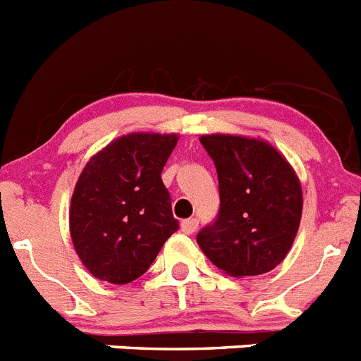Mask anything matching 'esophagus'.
<instances>
[{"mask_svg":"<svg viewBox=\"0 0 361 361\" xmlns=\"http://www.w3.org/2000/svg\"><path fill=\"white\" fill-rule=\"evenodd\" d=\"M197 226H199V220L197 219H188L183 220V224H180V229H183L186 235H191V233H195Z\"/></svg>","mask_w":361,"mask_h":361,"instance_id":"esophagus-1","label":"esophagus"}]
</instances>
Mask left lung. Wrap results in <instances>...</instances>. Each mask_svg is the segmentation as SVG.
Here are the masks:
<instances>
[{"label":"left lung","mask_w":361,"mask_h":361,"mask_svg":"<svg viewBox=\"0 0 361 361\" xmlns=\"http://www.w3.org/2000/svg\"><path fill=\"white\" fill-rule=\"evenodd\" d=\"M219 175L220 209L197 235L200 250L231 276L264 275L291 250L302 219V186L283 155L260 139L200 137Z\"/></svg>","instance_id":"left-lung-1"}]
</instances>
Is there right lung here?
Listing matches in <instances>:
<instances>
[{
	"label": "right lung",
	"instance_id": "add662e5",
	"mask_svg": "<svg viewBox=\"0 0 361 361\" xmlns=\"http://www.w3.org/2000/svg\"><path fill=\"white\" fill-rule=\"evenodd\" d=\"M177 141L175 133H128L95 153L79 175L70 237L95 279L133 282L178 229L161 178Z\"/></svg>",
	"mask_w": 361,
	"mask_h": 361
}]
</instances>
